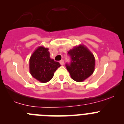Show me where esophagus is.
Wrapping results in <instances>:
<instances>
[{
  "label": "esophagus",
  "mask_w": 124,
  "mask_h": 124,
  "mask_svg": "<svg viewBox=\"0 0 124 124\" xmlns=\"http://www.w3.org/2000/svg\"><path fill=\"white\" fill-rule=\"evenodd\" d=\"M60 63L61 65H63V64H64V61H63V60H61V61H60Z\"/></svg>",
  "instance_id": "1"
}]
</instances>
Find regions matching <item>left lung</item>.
I'll return each instance as SVG.
<instances>
[{
    "label": "left lung",
    "mask_w": 124,
    "mask_h": 124,
    "mask_svg": "<svg viewBox=\"0 0 124 124\" xmlns=\"http://www.w3.org/2000/svg\"><path fill=\"white\" fill-rule=\"evenodd\" d=\"M71 61L66 64L71 78L76 82H83L93 74L95 70V58L91 51L84 45L74 46L68 51Z\"/></svg>",
    "instance_id": "obj_1"
}]
</instances>
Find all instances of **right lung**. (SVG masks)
Returning <instances> with one entry per match:
<instances>
[{"label": "right lung", "mask_w": 124, "mask_h": 124, "mask_svg": "<svg viewBox=\"0 0 124 124\" xmlns=\"http://www.w3.org/2000/svg\"><path fill=\"white\" fill-rule=\"evenodd\" d=\"M60 66L58 62L50 58L48 48L44 46H38L30 58V73L34 78L43 83L50 81Z\"/></svg>", "instance_id": "right-lung-1"}]
</instances>
